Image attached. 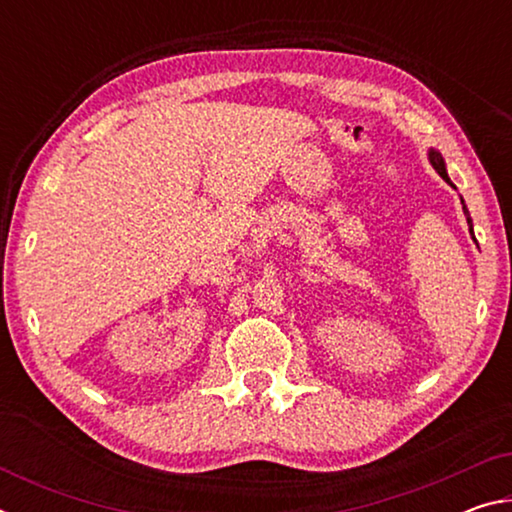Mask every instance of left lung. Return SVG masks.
Wrapping results in <instances>:
<instances>
[{
    "mask_svg": "<svg viewBox=\"0 0 512 512\" xmlns=\"http://www.w3.org/2000/svg\"><path fill=\"white\" fill-rule=\"evenodd\" d=\"M427 155H429V162H431V167L440 173V178H443L447 185H452V187H454V183H452V180H449V176H447V167H445V160H443V155H440L436 149H429V151H427ZM461 203H463V212H465L467 228H470V235L474 237V225H472V216H470V212H467V207H465L463 196H461Z\"/></svg>",
    "mask_w": 512,
    "mask_h": 512,
    "instance_id": "left-lung-1",
    "label": "left lung"
}]
</instances>
